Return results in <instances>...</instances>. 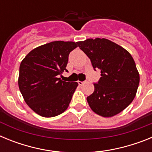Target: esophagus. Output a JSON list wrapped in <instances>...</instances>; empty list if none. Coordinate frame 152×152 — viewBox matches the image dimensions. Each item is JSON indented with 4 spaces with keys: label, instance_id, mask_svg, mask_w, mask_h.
I'll return each instance as SVG.
<instances>
[{
    "label": "esophagus",
    "instance_id": "obj_1",
    "mask_svg": "<svg viewBox=\"0 0 152 152\" xmlns=\"http://www.w3.org/2000/svg\"><path fill=\"white\" fill-rule=\"evenodd\" d=\"M77 83H78V84L79 85H83V84H84V83H85V81H80V80H78V81H77Z\"/></svg>",
    "mask_w": 152,
    "mask_h": 152
}]
</instances>
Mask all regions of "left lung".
Returning <instances> with one entry per match:
<instances>
[{
  "label": "left lung",
  "mask_w": 152,
  "mask_h": 152,
  "mask_svg": "<svg viewBox=\"0 0 152 152\" xmlns=\"http://www.w3.org/2000/svg\"><path fill=\"white\" fill-rule=\"evenodd\" d=\"M91 59L93 68L100 70V80L87 100L95 113L112 117L132 102L139 84V74L129 52L107 39H88L76 42Z\"/></svg>",
  "instance_id": "8db88e82"
}]
</instances>
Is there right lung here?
I'll list each match as a JSON object with an SVG mask.
<instances>
[{
	"label": "right lung",
	"instance_id": "add662e5",
	"mask_svg": "<svg viewBox=\"0 0 152 152\" xmlns=\"http://www.w3.org/2000/svg\"><path fill=\"white\" fill-rule=\"evenodd\" d=\"M77 47L74 42H52L36 47L21 61L19 88L26 104L39 116H56L69 106L78 84L58 76L68 72V56Z\"/></svg>",
	"mask_w": 152,
	"mask_h": 152
}]
</instances>
